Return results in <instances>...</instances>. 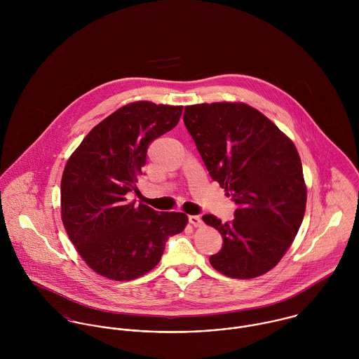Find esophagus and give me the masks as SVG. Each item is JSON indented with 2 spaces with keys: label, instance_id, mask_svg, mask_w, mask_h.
I'll return each mask as SVG.
<instances>
[{
  "label": "esophagus",
  "instance_id": "esophagus-1",
  "mask_svg": "<svg viewBox=\"0 0 359 359\" xmlns=\"http://www.w3.org/2000/svg\"><path fill=\"white\" fill-rule=\"evenodd\" d=\"M189 222L194 225V226H202L203 225V221L199 215H189Z\"/></svg>",
  "mask_w": 359,
  "mask_h": 359
}]
</instances>
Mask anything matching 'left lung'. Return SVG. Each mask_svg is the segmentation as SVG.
I'll return each mask as SVG.
<instances>
[{"instance_id": "obj_1", "label": "left lung", "mask_w": 359, "mask_h": 359, "mask_svg": "<svg viewBox=\"0 0 359 359\" xmlns=\"http://www.w3.org/2000/svg\"><path fill=\"white\" fill-rule=\"evenodd\" d=\"M184 123L211 178L239 205L225 224L203 215L224 241L210 264L233 279L266 273L292 246L306 212L307 185L293 141L248 103L185 106Z\"/></svg>"}]
</instances>
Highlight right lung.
<instances>
[{
	"instance_id": "right-lung-1",
	"label": "right lung",
	"mask_w": 359,
	"mask_h": 359,
	"mask_svg": "<svg viewBox=\"0 0 359 359\" xmlns=\"http://www.w3.org/2000/svg\"><path fill=\"white\" fill-rule=\"evenodd\" d=\"M182 106L128 103L103 118L69 157L60 181V217L86 264L111 280H133L158 264L184 212L127 202L147 164L149 144L172 130Z\"/></svg>"
}]
</instances>
